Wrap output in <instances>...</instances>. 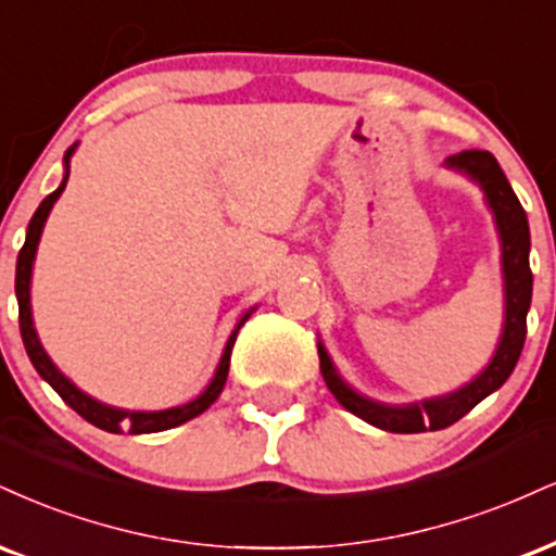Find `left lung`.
<instances>
[{"label":"left lung","instance_id":"obj_1","mask_svg":"<svg viewBox=\"0 0 556 556\" xmlns=\"http://www.w3.org/2000/svg\"><path fill=\"white\" fill-rule=\"evenodd\" d=\"M445 168L464 173L473 184L484 191V202L490 206L494 225L500 236V258H503V290H505V313L503 329H500V342L494 346L490 363L473 376L469 383H464L456 391L440 393L422 401H409V404H383L370 396H363L359 391L346 383L339 376L337 365L331 363L329 352L318 339V357L320 372H324L326 386L333 393V399L352 412L354 417L365 419L367 425L378 427L386 432H427L443 430L466 417L479 401H484L490 393L510 378V372L518 365L520 352L526 342V316L531 307L533 295V274L528 264L531 253V232H528V217L515 197L513 186L507 184L503 168L497 165L490 152L466 150L445 160Z\"/></svg>","mask_w":556,"mask_h":556}]
</instances>
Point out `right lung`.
<instances>
[{
    "instance_id": "add662e5",
    "label": "right lung",
    "mask_w": 556,
    "mask_h": 556,
    "mask_svg": "<svg viewBox=\"0 0 556 556\" xmlns=\"http://www.w3.org/2000/svg\"><path fill=\"white\" fill-rule=\"evenodd\" d=\"M77 144L79 142H75V144L70 147V150L64 152V178H62V184H59L56 191L49 193V197L43 199L41 206H38V210H36V214H33V219H30V225H28V232H25V245H23V249H20V256H17L15 295H17V307H20V333H23L25 352H28L30 363L38 370V376H41L46 383H49L53 391H56L59 396H62L66 404H70L72 409L79 414V417L87 419V422H90V425L100 427V430L116 432V434H122L124 430L129 432V434H147V432L170 430V427H178V425L189 422V419L199 417V414L210 409L214 401H217L219 393H223L225 380H227V370H230L232 344H236V337H238L240 326H243L245 320L251 318V313L256 311V307H249V311H245L243 316L238 318V324L232 326L230 337H227V342H225L223 357H219L217 367H214L212 380L204 386V391L199 393L197 399L186 401V404L170 406V409H157V412L118 409V406L103 404V401L92 399L90 393H85L83 388H77L75 383H72V380L66 378L56 365H53V359L49 357V352L43 350L41 339H38L36 326H33L30 279H33V264H36L38 243H41L43 225H46V219H49V214L53 210V204H56V199L62 197V191L66 189V180H70V160H72V155H75Z\"/></svg>"
}]
</instances>
